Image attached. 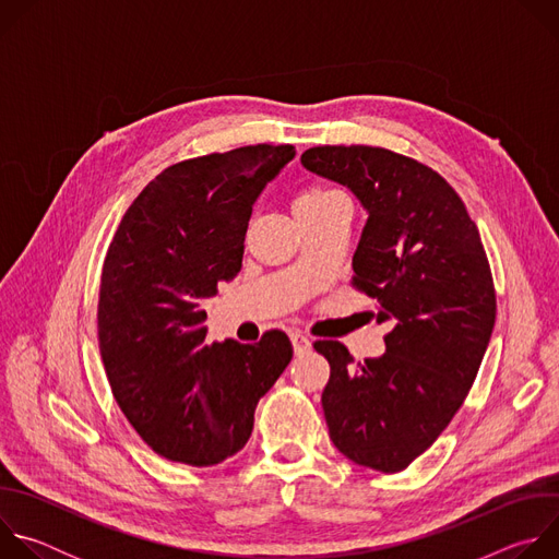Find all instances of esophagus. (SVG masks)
Returning a JSON list of instances; mask_svg holds the SVG:
<instances>
[{"mask_svg": "<svg viewBox=\"0 0 559 559\" xmlns=\"http://www.w3.org/2000/svg\"><path fill=\"white\" fill-rule=\"evenodd\" d=\"M289 338H292V345H294V352L300 356V354H305L309 347H311V343H309V338L307 336H302L300 332H292L289 334Z\"/></svg>", "mask_w": 559, "mask_h": 559, "instance_id": "1", "label": "esophagus"}]
</instances>
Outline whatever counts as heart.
Segmentation results:
<instances>
[{"label":"heart","mask_w":559,"mask_h":559,"mask_svg":"<svg viewBox=\"0 0 559 559\" xmlns=\"http://www.w3.org/2000/svg\"><path fill=\"white\" fill-rule=\"evenodd\" d=\"M334 199H341L338 192L325 188V186H307L294 201V212L302 210V207H316V205H323L330 203Z\"/></svg>","instance_id":"b5f03b06"}]
</instances>
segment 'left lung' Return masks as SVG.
I'll use <instances>...</instances> for the list:
<instances>
[{
	"label": "left lung",
	"instance_id": "left-lung-1",
	"mask_svg": "<svg viewBox=\"0 0 559 559\" xmlns=\"http://www.w3.org/2000/svg\"><path fill=\"white\" fill-rule=\"evenodd\" d=\"M300 164L365 207L354 287L389 325L386 352L356 369L343 343H313L332 369L321 397L330 438L352 462L397 473L447 429L489 347L496 289L480 231L455 190L409 156L318 145Z\"/></svg>",
	"mask_w": 559,
	"mask_h": 559
}]
</instances>
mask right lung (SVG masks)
<instances>
[{
	"label": "right lung",
	"mask_w": 559,
	"mask_h": 559,
	"mask_svg": "<svg viewBox=\"0 0 559 559\" xmlns=\"http://www.w3.org/2000/svg\"><path fill=\"white\" fill-rule=\"evenodd\" d=\"M294 145H246L166 168L108 248L99 349L117 403L152 451L212 466L241 451L254 409L292 360L285 332L205 343L201 302L241 272L252 205Z\"/></svg>",
	"instance_id": "obj_1"
}]
</instances>
